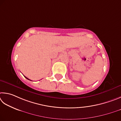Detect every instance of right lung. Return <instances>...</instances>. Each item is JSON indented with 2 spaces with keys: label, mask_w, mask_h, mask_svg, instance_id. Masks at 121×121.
I'll use <instances>...</instances> for the list:
<instances>
[{
  "label": "right lung",
  "mask_w": 121,
  "mask_h": 121,
  "mask_svg": "<svg viewBox=\"0 0 121 121\" xmlns=\"http://www.w3.org/2000/svg\"><path fill=\"white\" fill-rule=\"evenodd\" d=\"M24 77H25V78H26V79H27V80H29V79H28V78H26V77H25V76H24Z\"/></svg>",
  "instance_id": "right-lung-1"
}]
</instances>
